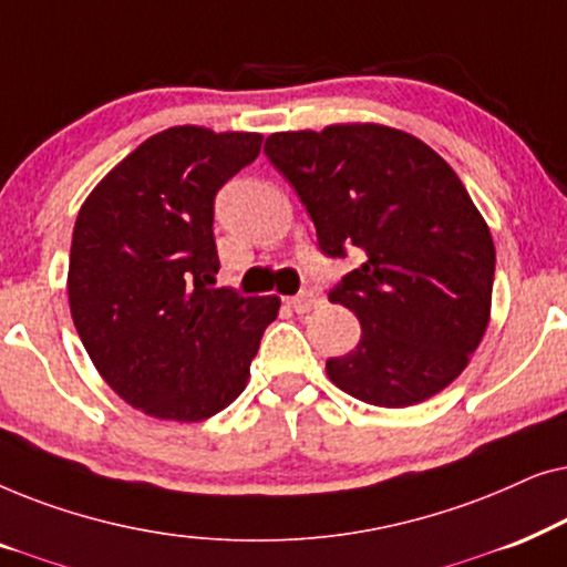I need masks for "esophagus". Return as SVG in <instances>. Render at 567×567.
Wrapping results in <instances>:
<instances>
[{
	"mask_svg": "<svg viewBox=\"0 0 567 567\" xmlns=\"http://www.w3.org/2000/svg\"><path fill=\"white\" fill-rule=\"evenodd\" d=\"M286 301H289V307L297 315H307L322 305V293L320 291H301V293H297V297H291Z\"/></svg>",
	"mask_w": 567,
	"mask_h": 567,
	"instance_id": "obj_1",
	"label": "esophagus"
}]
</instances>
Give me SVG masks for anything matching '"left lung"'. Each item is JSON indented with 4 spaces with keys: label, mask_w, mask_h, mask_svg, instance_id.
Instances as JSON below:
<instances>
[{
    "label": "left lung",
    "mask_w": 567,
    "mask_h": 567,
    "mask_svg": "<svg viewBox=\"0 0 567 567\" xmlns=\"http://www.w3.org/2000/svg\"><path fill=\"white\" fill-rule=\"evenodd\" d=\"M328 258L363 255L330 289L359 317L361 340L328 359L355 400L408 408L467 367L491 317L495 247L460 177L429 144L377 123L284 131L266 138Z\"/></svg>",
    "instance_id": "obj_1"
}]
</instances>
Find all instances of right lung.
<instances>
[{
  "label": "right lung",
  "mask_w": 567,
  "mask_h": 567,
  "mask_svg": "<svg viewBox=\"0 0 567 567\" xmlns=\"http://www.w3.org/2000/svg\"><path fill=\"white\" fill-rule=\"evenodd\" d=\"M260 134L175 126L107 173L76 216L69 307L100 377L162 421H206L243 394L281 299L216 289L214 198Z\"/></svg>",
  "instance_id": "right-lung-1"
}]
</instances>
